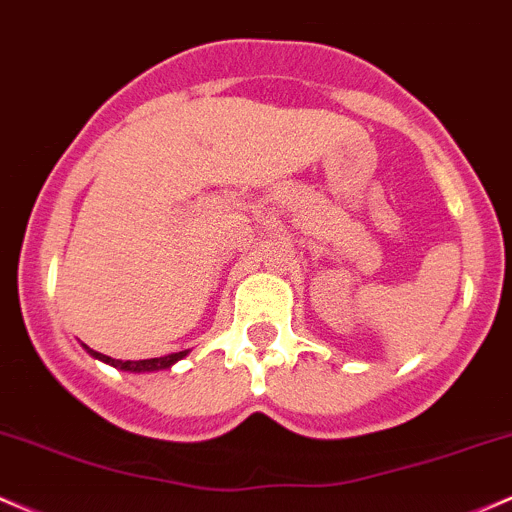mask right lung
<instances>
[{
    "instance_id": "1",
    "label": "right lung",
    "mask_w": 512,
    "mask_h": 512,
    "mask_svg": "<svg viewBox=\"0 0 512 512\" xmlns=\"http://www.w3.org/2000/svg\"><path fill=\"white\" fill-rule=\"evenodd\" d=\"M94 358L103 360V363L118 367V370H128V372H154V370H164V367H171L176 363V360H181L183 355L188 353V350H181V353H171V355H164V358H149V360H116L111 358V355H103V353H96V350H89Z\"/></svg>"
}]
</instances>
